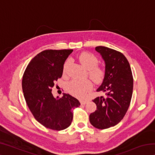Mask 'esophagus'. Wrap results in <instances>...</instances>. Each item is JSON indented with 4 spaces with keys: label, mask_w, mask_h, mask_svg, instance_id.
Listing matches in <instances>:
<instances>
[{
    "label": "esophagus",
    "mask_w": 155,
    "mask_h": 155,
    "mask_svg": "<svg viewBox=\"0 0 155 155\" xmlns=\"http://www.w3.org/2000/svg\"><path fill=\"white\" fill-rule=\"evenodd\" d=\"M87 103V101H83V100H81V104H85Z\"/></svg>",
    "instance_id": "obj_1"
}]
</instances>
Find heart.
<instances>
[{"mask_svg":"<svg viewBox=\"0 0 155 155\" xmlns=\"http://www.w3.org/2000/svg\"><path fill=\"white\" fill-rule=\"evenodd\" d=\"M79 61L88 70L89 77L96 84L101 83L105 77V69L98 65V59L96 55L90 52H83L79 55ZM68 61L64 64L63 72L66 71V66ZM92 89V83L90 80L74 79L68 83V90L71 93L79 98H83Z\"/></svg>","mask_w":155,"mask_h":155,"instance_id":"heart-1","label":"heart"}]
</instances>
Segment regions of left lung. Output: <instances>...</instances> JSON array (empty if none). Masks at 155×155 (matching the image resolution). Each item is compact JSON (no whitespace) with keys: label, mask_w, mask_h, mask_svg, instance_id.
Segmentation results:
<instances>
[{"label":"left lung","mask_w":155,"mask_h":155,"mask_svg":"<svg viewBox=\"0 0 155 155\" xmlns=\"http://www.w3.org/2000/svg\"><path fill=\"white\" fill-rule=\"evenodd\" d=\"M95 49L105 61L106 74L97 90L104 95L93 100L96 110L90 115V122L98 129H106L124 117L132 98L133 77L129 63L122 52L104 46Z\"/></svg>","instance_id":"left-lung-1"}]
</instances>
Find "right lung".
I'll list each match as a JSON object with an SVG mask.
<instances>
[{
    "instance_id": "1",
    "label": "right lung",
    "mask_w": 155,
    "mask_h": 155,
    "mask_svg": "<svg viewBox=\"0 0 155 155\" xmlns=\"http://www.w3.org/2000/svg\"><path fill=\"white\" fill-rule=\"evenodd\" d=\"M72 49L46 50L31 59L22 77L23 94L35 119L52 130L65 129L71 124L73 109L81 104L67 94L54 98L52 88L61 78L65 61Z\"/></svg>"
}]
</instances>
